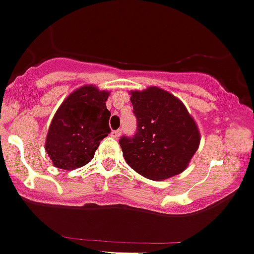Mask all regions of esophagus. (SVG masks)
Masks as SVG:
<instances>
[{
	"mask_svg": "<svg viewBox=\"0 0 254 254\" xmlns=\"http://www.w3.org/2000/svg\"><path fill=\"white\" fill-rule=\"evenodd\" d=\"M112 135H114L115 138H117V137H120V134H121V129H116V130H112V133H111Z\"/></svg>",
	"mask_w": 254,
	"mask_h": 254,
	"instance_id": "esophagus-1",
	"label": "esophagus"
}]
</instances>
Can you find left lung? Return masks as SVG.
Returning a JSON list of instances; mask_svg holds the SVG:
<instances>
[{
	"label": "left lung",
	"mask_w": 254,
	"mask_h": 254,
	"mask_svg": "<svg viewBox=\"0 0 254 254\" xmlns=\"http://www.w3.org/2000/svg\"><path fill=\"white\" fill-rule=\"evenodd\" d=\"M130 102L137 132L120 139L127 164L150 180L184 172L200 144V132L184 104L155 86L130 91Z\"/></svg>",
	"instance_id": "left-lung-1"
}]
</instances>
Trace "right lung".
Masks as SVG:
<instances>
[{
	"label": "right lung",
	"instance_id": "add662e5",
	"mask_svg": "<svg viewBox=\"0 0 254 254\" xmlns=\"http://www.w3.org/2000/svg\"><path fill=\"white\" fill-rule=\"evenodd\" d=\"M109 91L94 85L75 90L55 112L45 139V150L54 167L72 170L94 158L100 142L111 132Z\"/></svg>",
	"mask_w": 254,
	"mask_h": 254
}]
</instances>
